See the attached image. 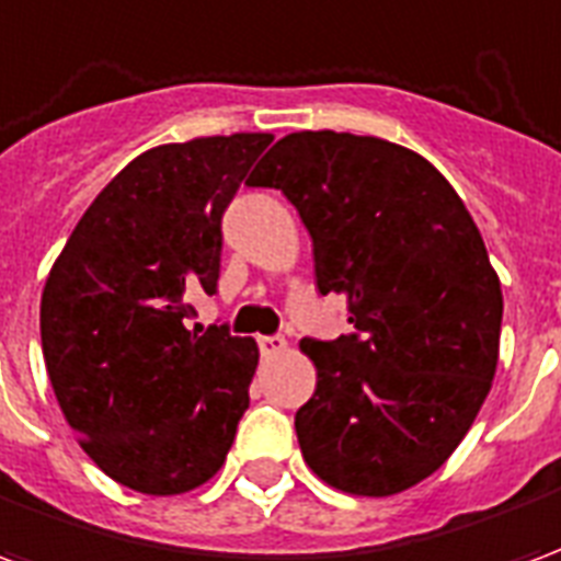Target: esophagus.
<instances>
[{"label":"esophagus","mask_w":561,"mask_h":561,"mask_svg":"<svg viewBox=\"0 0 561 561\" xmlns=\"http://www.w3.org/2000/svg\"><path fill=\"white\" fill-rule=\"evenodd\" d=\"M257 348L264 357H279V354L288 352V342L282 336H257Z\"/></svg>","instance_id":"34e87169"}]
</instances>
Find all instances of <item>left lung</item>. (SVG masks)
I'll return each instance as SVG.
<instances>
[{
	"mask_svg": "<svg viewBox=\"0 0 561 561\" xmlns=\"http://www.w3.org/2000/svg\"><path fill=\"white\" fill-rule=\"evenodd\" d=\"M245 183L297 207L318 291L340 294L354 324L300 342L318 373L294 417L306 466L352 495L421 483L469 433L499 364L502 285L469 209L414 149L330 128L276 140Z\"/></svg>",
	"mask_w": 561,
	"mask_h": 561,
	"instance_id": "1",
	"label": "left lung"
}]
</instances>
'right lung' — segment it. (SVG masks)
Returning <instances> with one entry per match:
<instances>
[{
  "label": "right lung",
  "mask_w": 561,
  "mask_h": 561,
  "mask_svg": "<svg viewBox=\"0 0 561 561\" xmlns=\"http://www.w3.org/2000/svg\"><path fill=\"white\" fill-rule=\"evenodd\" d=\"M267 131L161 144L80 216L42 294V352L80 447L128 490L180 495L225 466L249 409L255 340L188 330L219 282L221 213Z\"/></svg>",
  "instance_id": "1"
}]
</instances>
